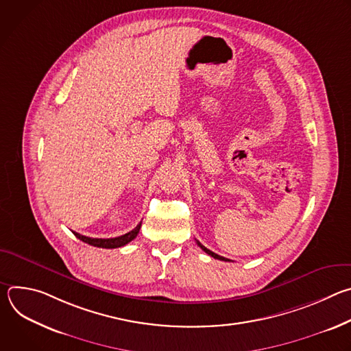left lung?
Wrapping results in <instances>:
<instances>
[{
	"instance_id": "8db88e82",
	"label": "left lung",
	"mask_w": 351,
	"mask_h": 351,
	"mask_svg": "<svg viewBox=\"0 0 351 351\" xmlns=\"http://www.w3.org/2000/svg\"><path fill=\"white\" fill-rule=\"evenodd\" d=\"M197 244L199 245V247H202V250H203V252H206L208 256H211V257H214V258H217V260H221V261H230V260H228V258H225V257H221V256H218V254H215V253H213L211 252V250H208L207 247H204L202 243H199V241H197Z\"/></svg>"
}]
</instances>
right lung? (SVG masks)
<instances>
[{"label": "right lung", "mask_w": 351, "mask_h": 351, "mask_svg": "<svg viewBox=\"0 0 351 351\" xmlns=\"http://www.w3.org/2000/svg\"><path fill=\"white\" fill-rule=\"evenodd\" d=\"M140 226H141V222L130 232L122 234V236H118V237H112V239H94V237H87V236H83L77 232H73V234L80 239L82 241L90 244V245H94V247H101V248H118V247H122L125 244H128L129 241H132L133 239H136V236L138 234V230H140Z\"/></svg>", "instance_id": "right-lung-1"}]
</instances>
